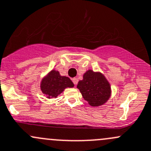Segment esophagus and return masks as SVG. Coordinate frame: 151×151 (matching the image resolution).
Segmentation results:
<instances>
[{
  "instance_id": "1",
  "label": "esophagus",
  "mask_w": 151,
  "mask_h": 151,
  "mask_svg": "<svg viewBox=\"0 0 151 151\" xmlns=\"http://www.w3.org/2000/svg\"><path fill=\"white\" fill-rule=\"evenodd\" d=\"M72 81H73V82L74 85L76 86V84H77V78H73L72 79Z\"/></svg>"
}]
</instances>
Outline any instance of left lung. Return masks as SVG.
Segmentation results:
<instances>
[{
	"instance_id": "obj_1",
	"label": "left lung",
	"mask_w": 151,
	"mask_h": 151,
	"mask_svg": "<svg viewBox=\"0 0 151 151\" xmlns=\"http://www.w3.org/2000/svg\"><path fill=\"white\" fill-rule=\"evenodd\" d=\"M77 88L82 97L91 106L97 107L105 104L111 94L109 82L103 74L87 70L83 76V80L79 81Z\"/></svg>"
}]
</instances>
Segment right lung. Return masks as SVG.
I'll return each mask as SVG.
<instances>
[{
	"instance_id": "1",
	"label": "right lung",
	"mask_w": 151,
	"mask_h": 151,
	"mask_svg": "<svg viewBox=\"0 0 151 151\" xmlns=\"http://www.w3.org/2000/svg\"><path fill=\"white\" fill-rule=\"evenodd\" d=\"M74 86L72 81L66 76H60V72L52 70L41 81V89L47 98H56L65 88Z\"/></svg>"
}]
</instances>
